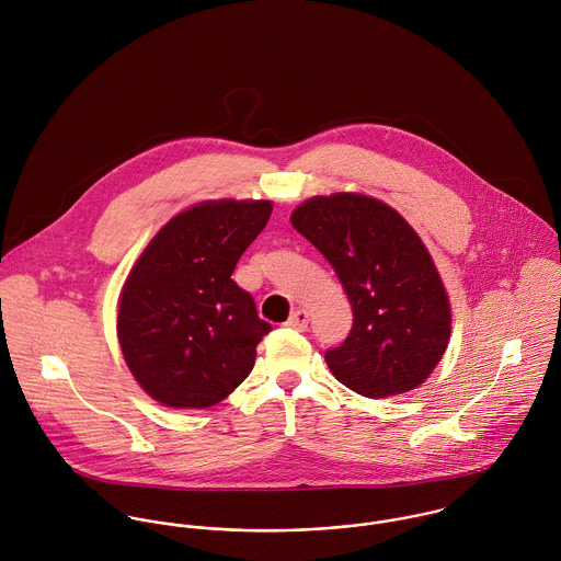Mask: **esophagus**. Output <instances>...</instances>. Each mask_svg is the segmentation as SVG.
Masks as SVG:
<instances>
[{
	"mask_svg": "<svg viewBox=\"0 0 561 561\" xmlns=\"http://www.w3.org/2000/svg\"><path fill=\"white\" fill-rule=\"evenodd\" d=\"M287 325L289 328H294V330H307V325H309V313L307 311H294L291 313V318L287 320Z\"/></svg>",
	"mask_w": 561,
	"mask_h": 561,
	"instance_id": "obj_1",
	"label": "esophagus"
}]
</instances>
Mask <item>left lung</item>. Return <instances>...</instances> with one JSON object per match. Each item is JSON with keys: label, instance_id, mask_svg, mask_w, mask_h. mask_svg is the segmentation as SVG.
<instances>
[{"label": "left lung", "instance_id": "1", "mask_svg": "<svg viewBox=\"0 0 561 561\" xmlns=\"http://www.w3.org/2000/svg\"><path fill=\"white\" fill-rule=\"evenodd\" d=\"M291 225L328 259L352 302L347 339L325 352L334 378L371 400L423 385L447 350L451 307L412 227L363 194L309 198Z\"/></svg>", "mask_w": 561, "mask_h": 561}]
</instances>
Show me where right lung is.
Instances as JSON below:
<instances>
[{
    "label": "right lung",
    "mask_w": 561,
    "mask_h": 561,
    "mask_svg": "<svg viewBox=\"0 0 561 561\" xmlns=\"http://www.w3.org/2000/svg\"><path fill=\"white\" fill-rule=\"evenodd\" d=\"M270 201H207L145 248L121 294L118 341L138 385L170 408H209L233 393L272 330L231 278L265 229Z\"/></svg>",
    "instance_id": "add662e5"
}]
</instances>
